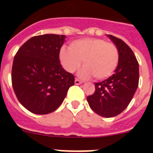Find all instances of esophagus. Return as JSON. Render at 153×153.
<instances>
[{
	"label": "esophagus",
	"instance_id": "obj_1",
	"mask_svg": "<svg viewBox=\"0 0 153 153\" xmlns=\"http://www.w3.org/2000/svg\"><path fill=\"white\" fill-rule=\"evenodd\" d=\"M81 82H82L81 80H79V79H76L75 80H74V83L76 84V85H79V84L81 83Z\"/></svg>",
	"mask_w": 153,
	"mask_h": 153
}]
</instances>
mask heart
I'll list each match as a JSON object with an SVG mask.
<instances>
[{"instance_id":"1","label":"heart","mask_w":153,"mask_h":153,"mask_svg":"<svg viewBox=\"0 0 153 153\" xmlns=\"http://www.w3.org/2000/svg\"><path fill=\"white\" fill-rule=\"evenodd\" d=\"M86 41H79L77 44H87ZM98 56L92 63L86 67V71L90 75L96 77L107 76L114 67V57L111 51L105 44H98Z\"/></svg>"}]
</instances>
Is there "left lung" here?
I'll return each instance as SVG.
<instances>
[{
  "label": "left lung",
  "instance_id": "left-lung-1",
  "mask_svg": "<svg viewBox=\"0 0 153 153\" xmlns=\"http://www.w3.org/2000/svg\"><path fill=\"white\" fill-rule=\"evenodd\" d=\"M64 35L32 37L16 54L12 84L18 101L36 114L52 113L60 106L74 77L60 64L59 52Z\"/></svg>",
  "mask_w": 153,
  "mask_h": 153
}]
</instances>
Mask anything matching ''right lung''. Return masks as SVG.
Returning <instances> with one entry per match:
<instances>
[{"label":"right lung","instance_id":"add662e5","mask_svg":"<svg viewBox=\"0 0 153 153\" xmlns=\"http://www.w3.org/2000/svg\"><path fill=\"white\" fill-rule=\"evenodd\" d=\"M109 37L118 51V64L115 73L95 83L94 93L87 97L92 110L104 117H113L125 110L139 83V65L133 51L121 39Z\"/></svg>","mask_w":153,"mask_h":153}]
</instances>
